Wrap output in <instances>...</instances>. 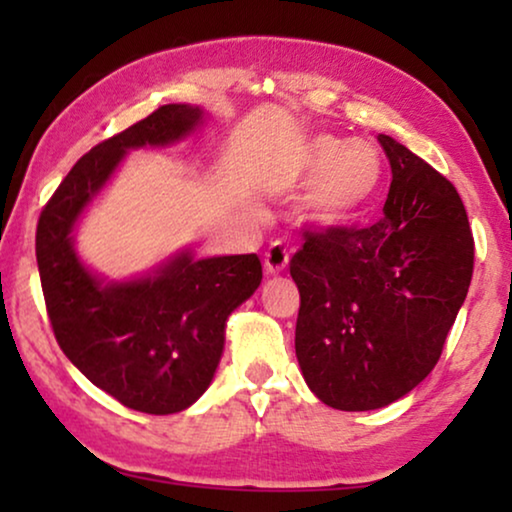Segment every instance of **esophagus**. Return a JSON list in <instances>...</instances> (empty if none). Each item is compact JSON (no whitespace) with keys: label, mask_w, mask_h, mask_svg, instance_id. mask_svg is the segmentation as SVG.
<instances>
[{"label":"esophagus","mask_w":512,"mask_h":512,"mask_svg":"<svg viewBox=\"0 0 512 512\" xmlns=\"http://www.w3.org/2000/svg\"><path fill=\"white\" fill-rule=\"evenodd\" d=\"M286 265H289V254H286V249L282 244L275 242L270 244L268 251H265V258H263V268L268 275H282L286 270Z\"/></svg>","instance_id":"1"}]
</instances>
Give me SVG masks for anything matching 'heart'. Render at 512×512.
I'll return each instance as SVG.
<instances>
[{"label": "heart", "mask_w": 512, "mask_h": 512, "mask_svg": "<svg viewBox=\"0 0 512 512\" xmlns=\"http://www.w3.org/2000/svg\"><path fill=\"white\" fill-rule=\"evenodd\" d=\"M289 184H307L296 200V214L312 230L347 226L366 212L380 191L382 158L366 139L310 135L284 158Z\"/></svg>", "instance_id": "heart-1"}]
</instances>
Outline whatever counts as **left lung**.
Here are the masks:
<instances>
[{"mask_svg":"<svg viewBox=\"0 0 512 512\" xmlns=\"http://www.w3.org/2000/svg\"><path fill=\"white\" fill-rule=\"evenodd\" d=\"M382 219L307 233L293 256L296 356L307 387L335 410L366 412L431 373L464 305L473 235L457 188L394 137Z\"/></svg>","mask_w":512,"mask_h":512,"instance_id":"obj_1","label":"left lung"}]
</instances>
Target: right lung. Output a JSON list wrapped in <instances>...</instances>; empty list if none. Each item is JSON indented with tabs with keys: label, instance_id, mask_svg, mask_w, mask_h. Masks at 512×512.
<instances>
[{
	"label": "right lung",
	"instance_id": "right-lung-1",
	"mask_svg": "<svg viewBox=\"0 0 512 512\" xmlns=\"http://www.w3.org/2000/svg\"><path fill=\"white\" fill-rule=\"evenodd\" d=\"M209 114L165 104L97 144L48 200L37 226V263L48 317L67 359L125 408L172 415L214 380L228 317L261 286L256 254L198 258L191 247L135 277L109 279L76 251V228L130 151L198 135Z\"/></svg>",
	"mask_w": 512,
	"mask_h": 512
}]
</instances>
